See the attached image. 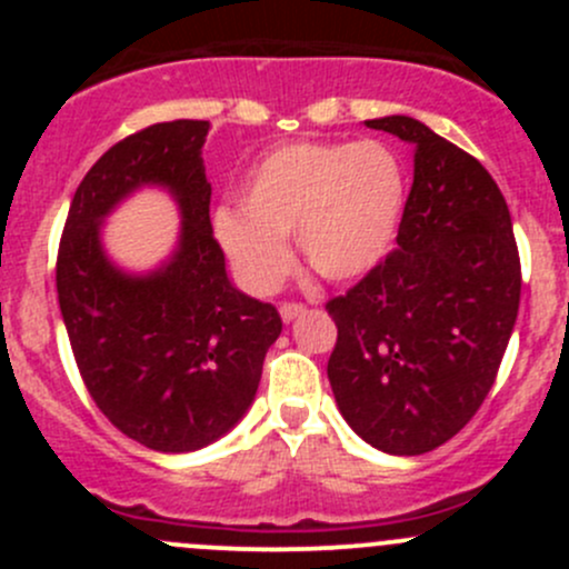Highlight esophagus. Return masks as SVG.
<instances>
[{
    "label": "esophagus",
    "mask_w": 569,
    "mask_h": 569,
    "mask_svg": "<svg viewBox=\"0 0 569 569\" xmlns=\"http://www.w3.org/2000/svg\"><path fill=\"white\" fill-rule=\"evenodd\" d=\"M308 308L302 306V302H280V317H283V321H295L297 317H302Z\"/></svg>",
    "instance_id": "obj_1"
}]
</instances>
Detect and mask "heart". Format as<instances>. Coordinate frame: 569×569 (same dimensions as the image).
<instances>
[{"instance_id":"1","label":"heart","mask_w":569,"mask_h":569,"mask_svg":"<svg viewBox=\"0 0 569 569\" xmlns=\"http://www.w3.org/2000/svg\"><path fill=\"white\" fill-rule=\"evenodd\" d=\"M237 209L217 211V237L244 283L272 291L297 237L327 280L360 278L382 261L405 206V173L382 140L289 142L263 153L239 183Z\"/></svg>"}]
</instances>
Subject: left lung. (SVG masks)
<instances>
[{"label":"left lung","mask_w":569,"mask_h":569,"mask_svg":"<svg viewBox=\"0 0 569 569\" xmlns=\"http://www.w3.org/2000/svg\"><path fill=\"white\" fill-rule=\"evenodd\" d=\"M416 146L396 248L347 295L327 377L338 410L375 449H438L476 416L520 306L507 200L476 157L407 114L366 120Z\"/></svg>","instance_id":"left-lung-1"}]
</instances>
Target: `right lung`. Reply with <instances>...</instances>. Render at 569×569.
I'll return each mask as SVG.
<instances>
[{"label": "right lung", "instance_id": "add662e5", "mask_svg": "<svg viewBox=\"0 0 569 569\" xmlns=\"http://www.w3.org/2000/svg\"><path fill=\"white\" fill-rule=\"evenodd\" d=\"M206 134L209 120H173L114 142L77 187L57 250V300L84 388L126 438L170 455L203 449L244 416L283 330L272 302L228 283ZM140 182H164L184 226L168 268L129 279L100 252L98 222Z\"/></svg>", "mask_w": 569, "mask_h": 569}]
</instances>
